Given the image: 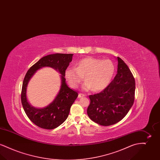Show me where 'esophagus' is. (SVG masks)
<instances>
[{
  "label": "esophagus",
  "instance_id": "34e87169",
  "mask_svg": "<svg viewBox=\"0 0 160 160\" xmlns=\"http://www.w3.org/2000/svg\"><path fill=\"white\" fill-rule=\"evenodd\" d=\"M86 96V94H83V93H79L78 95V98H81V97H83Z\"/></svg>",
  "mask_w": 160,
  "mask_h": 160
}]
</instances>
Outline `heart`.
<instances>
[{
  "label": "heart",
  "instance_id": "b5f03b06",
  "mask_svg": "<svg viewBox=\"0 0 160 160\" xmlns=\"http://www.w3.org/2000/svg\"><path fill=\"white\" fill-rule=\"evenodd\" d=\"M114 71V64L110 60L86 58L78 61L76 68L67 69L65 77L73 88L80 86L84 77L86 81L82 86L83 90L92 89L94 91H101L110 83Z\"/></svg>",
  "mask_w": 160,
  "mask_h": 160
}]
</instances>
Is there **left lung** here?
I'll use <instances>...</instances> for the list:
<instances>
[{
    "mask_svg": "<svg viewBox=\"0 0 160 160\" xmlns=\"http://www.w3.org/2000/svg\"><path fill=\"white\" fill-rule=\"evenodd\" d=\"M116 59L118 71L114 79L104 91L89 95L91 103L88 107V115L92 121L102 126L121 121L134 101V78L124 61L119 57Z\"/></svg>",
    "mask_w": 160,
    "mask_h": 160,
    "instance_id": "obj_1",
    "label": "left lung"
}]
</instances>
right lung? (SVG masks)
<instances>
[{"mask_svg":"<svg viewBox=\"0 0 160 160\" xmlns=\"http://www.w3.org/2000/svg\"><path fill=\"white\" fill-rule=\"evenodd\" d=\"M73 54L56 53L44 56L28 71L23 80L22 103L24 110L32 122L39 127L47 129L57 128L67 119L70 108L78 97L76 91L70 89L66 83L65 71L72 61ZM44 67L54 68L61 74L60 90L54 101L47 107H32L27 98V87L36 71Z\"/></svg>","mask_w":160,"mask_h":160,"instance_id":"obj_1","label":"right lung"}]
</instances>
